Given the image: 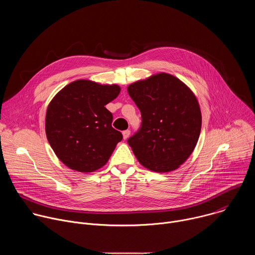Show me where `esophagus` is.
<instances>
[{
  "label": "esophagus",
  "mask_w": 255,
  "mask_h": 255,
  "mask_svg": "<svg viewBox=\"0 0 255 255\" xmlns=\"http://www.w3.org/2000/svg\"><path fill=\"white\" fill-rule=\"evenodd\" d=\"M129 135H130V130H125V131H123V138H124L125 140L129 137Z\"/></svg>",
  "instance_id": "34e87169"
}]
</instances>
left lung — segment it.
I'll list each match as a JSON object with an SVG mask.
<instances>
[{"label":"left lung","mask_w":255,"mask_h":255,"mask_svg":"<svg viewBox=\"0 0 255 255\" xmlns=\"http://www.w3.org/2000/svg\"><path fill=\"white\" fill-rule=\"evenodd\" d=\"M141 113V125L128 140L138 161L146 168L176 169L198 142L202 116L192 91L178 79L158 74L128 87Z\"/></svg>","instance_id":"obj_1"}]
</instances>
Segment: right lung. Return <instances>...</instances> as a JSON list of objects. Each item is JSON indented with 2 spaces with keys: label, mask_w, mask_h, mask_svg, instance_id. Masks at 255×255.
<instances>
[{
  "label": "right lung",
  "mask_w": 255,
  "mask_h": 255,
  "mask_svg": "<svg viewBox=\"0 0 255 255\" xmlns=\"http://www.w3.org/2000/svg\"><path fill=\"white\" fill-rule=\"evenodd\" d=\"M119 93L116 85L80 80L64 87L50 102L46 136L66 166L92 172L107 163L123 135L112 127L113 115L105 106Z\"/></svg>",
  "instance_id": "obj_1"
}]
</instances>
